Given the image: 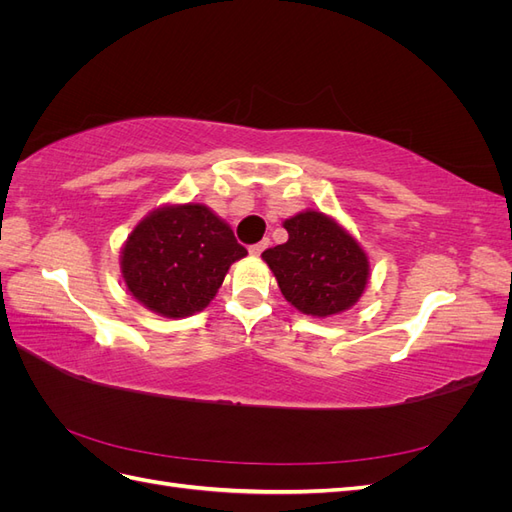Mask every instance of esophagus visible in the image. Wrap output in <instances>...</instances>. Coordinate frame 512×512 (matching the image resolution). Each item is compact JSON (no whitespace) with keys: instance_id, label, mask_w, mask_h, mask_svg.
Listing matches in <instances>:
<instances>
[{"instance_id":"1","label":"esophagus","mask_w":512,"mask_h":512,"mask_svg":"<svg viewBox=\"0 0 512 512\" xmlns=\"http://www.w3.org/2000/svg\"><path fill=\"white\" fill-rule=\"evenodd\" d=\"M269 245H271V241H269V239H262L260 243H254V245H250V254H252V256H260L262 252L267 250Z\"/></svg>"}]
</instances>
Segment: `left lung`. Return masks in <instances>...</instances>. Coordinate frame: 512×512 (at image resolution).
Here are the masks:
<instances>
[{
    "label": "left lung",
    "mask_w": 512,
    "mask_h": 512,
    "mask_svg": "<svg viewBox=\"0 0 512 512\" xmlns=\"http://www.w3.org/2000/svg\"><path fill=\"white\" fill-rule=\"evenodd\" d=\"M288 241L262 258L288 303L307 316L327 318L352 307L369 277L367 254L352 235L320 211H303L284 222Z\"/></svg>",
    "instance_id": "left-lung-1"
}]
</instances>
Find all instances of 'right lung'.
<instances>
[{
  "mask_svg": "<svg viewBox=\"0 0 512 512\" xmlns=\"http://www.w3.org/2000/svg\"><path fill=\"white\" fill-rule=\"evenodd\" d=\"M247 254L226 222L205 205L149 213L121 252V273L136 301L166 318L207 307L235 260Z\"/></svg>",
  "mask_w": 512,
  "mask_h": 512,
  "instance_id": "add662e5",
  "label": "right lung"
}]
</instances>
